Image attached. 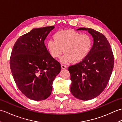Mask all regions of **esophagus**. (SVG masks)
<instances>
[{
	"label": "esophagus",
	"mask_w": 122,
	"mask_h": 122,
	"mask_svg": "<svg viewBox=\"0 0 122 122\" xmlns=\"http://www.w3.org/2000/svg\"><path fill=\"white\" fill-rule=\"evenodd\" d=\"M61 68L62 69H64L67 68V66L66 65H64V64H61Z\"/></svg>",
	"instance_id": "esophagus-1"
}]
</instances>
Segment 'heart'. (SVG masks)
<instances>
[{
    "label": "heart",
    "instance_id": "obj_1",
    "mask_svg": "<svg viewBox=\"0 0 122 122\" xmlns=\"http://www.w3.org/2000/svg\"><path fill=\"white\" fill-rule=\"evenodd\" d=\"M54 39H51L47 42L49 53L54 58L61 57V62H72L79 63L87 56L93 45L92 38L87 34H83L73 30H62L54 35Z\"/></svg>",
    "mask_w": 122,
    "mask_h": 122
}]
</instances>
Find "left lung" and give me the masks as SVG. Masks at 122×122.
<instances>
[{"mask_svg": "<svg viewBox=\"0 0 122 122\" xmlns=\"http://www.w3.org/2000/svg\"><path fill=\"white\" fill-rule=\"evenodd\" d=\"M76 30H86L93 38L87 56L68 68L72 95L87 101L97 97L107 86L112 73L114 57L110 43L102 33L90 28H80Z\"/></svg>", "mask_w": 122, "mask_h": 122, "instance_id": "8db88e82", "label": "left lung"}]
</instances>
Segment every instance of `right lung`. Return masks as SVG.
<instances>
[{"mask_svg":"<svg viewBox=\"0 0 122 122\" xmlns=\"http://www.w3.org/2000/svg\"><path fill=\"white\" fill-rule=\"evenodd\" d=\"M54 26L37 28L18 39L10 60L15 82L25 97L42 101L51 94L52 84L60 63L46 49L45 40Z\"/></svg>","mask_w":122,"mask_h":122,"instance_id":"1","label":"right lung"}]
</instances>
